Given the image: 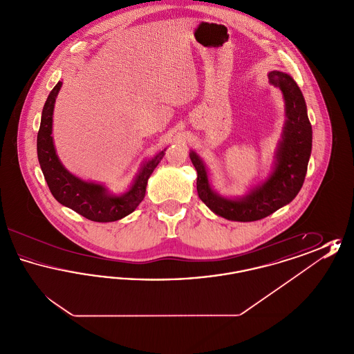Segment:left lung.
Listing matches in <instances>:
<instances>
[{
	"label": "left lung",
	"mask_w": 354,
	"mask_h": 354,
	"mask_svg": "<svg viewBox=\"0 0 354 354\" xmlns=\"http://www.w3.org/2000/svg\"><path fill=\"white\" fill-rule=\"evenodd\" d=\"M268 80L283 94L286 122L274 151L272 171L264 180L252 185L243 196L225 198L212 188L202 158L192 150L189 152L191 162L198 172L199 198L215 215L224 219L254 221L267 218L292 202L303 187L312 152V126L303 93L295 80L283 71H270Z\"/></svg>",
	"instance_id": "8db88e82"
}]
</instances>
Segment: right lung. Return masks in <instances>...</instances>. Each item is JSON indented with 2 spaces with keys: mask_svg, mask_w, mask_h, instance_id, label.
Wrapping results in <instances>:
<instances>
[{
  "mask_svg": "<svg viewBox=\"0 0 354 354\" xmlns=\"http://www.w3.org/2000/svg\"><path fill=\"white\" fill-rule=\"evenodd\" d=\"M61 87L62 82L58 81L45 102L37 135L38 162L49 189L57 202L75 211L86 219L100 223L123 219L134 212L135 208L143 201L149 178L163 159L166 149L158 152L151 159L143 162L129 189L119 195L113 194L104 185L86 182L73 175L61 163L51 135L54 104Z\"/></svg>",
  "mask_w": 354,
  "mask_h": 354,
  "instance_id": "right-lung-1",
  "label": "right lung"
}]
</instances>
